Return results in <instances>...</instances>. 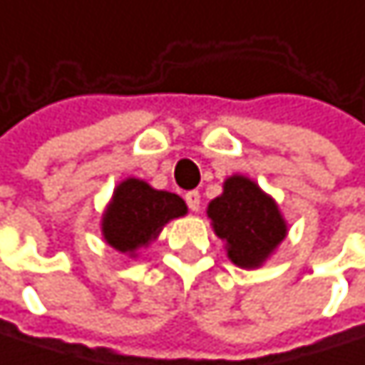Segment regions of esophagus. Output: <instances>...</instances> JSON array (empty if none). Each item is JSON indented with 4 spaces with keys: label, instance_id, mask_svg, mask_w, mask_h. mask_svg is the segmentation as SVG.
I'll return each instance as SVG.
<instances>
[{
    "label": "esophagus",
    "instance_id": "obj_1",
    "mask_svg": "<svg viewBox=\"0 0 365 365\" xmlns=\"http://www.w3.org/2000/svg\"><path fill=\"white\" fill-rule=\"evenodd\" d=\"M185 202H187L191 212H197L200 210V191H187L185 193Z\"/></svg>",
    "mask_w": 365,
    "mask_h": 365
}]
</instances>
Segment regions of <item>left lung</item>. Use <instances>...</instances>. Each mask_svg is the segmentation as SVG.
Masks as SVG:
<instances>
[{
    "label": "left lung",
    "mask_w": 365,
    "mask_h": 365,
    "mask_svg": "<svg viewBox=\"0 0 365 365\" xmlns=\"http://www.w3.org/2000/svg\"><path fill=\"white\" fill-rule=\"evenodd\" d=\"M214 231L227 242L229 258L237 267H258L286 237V222L275 202L252 180L231 176L220 197L207 205Z\"/></svg>",
    "instance_id": "8db88e82"
}]
</instances>
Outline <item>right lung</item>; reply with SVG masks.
I'll return each instance as SVG.
<instances>
[{
    "label": "right lung",
    "instance_id": "obj_1",
    "mask_svg": "<svg viewBox=\"0 0 365 365\" xmlns=\"http://www.w3.org/2000/svg\"><path fill=\"white\" fill-rule=\"evenodd\" d=\"M187 214L185 202L168 191H155L147 182L128 178L115 189L103 233L105 240L119 252H134L158 237L161 227Z\"/></svg>",
    "mask_w": 365,
    "mask_h": 365
}]
</instances>
